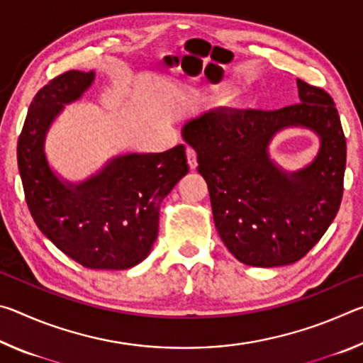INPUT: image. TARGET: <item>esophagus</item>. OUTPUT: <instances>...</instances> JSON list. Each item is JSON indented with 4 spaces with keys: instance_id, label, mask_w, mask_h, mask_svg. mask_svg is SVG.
<instances>
[{
    "instance_id": "obj_1",
    "label": "esophagus",
    "mask_w": 363,
    "mask_h": 363,
    "mask_svg": "<svg viewBox=\"0 0 363 363\" xmlns=\"http://www.w3.org/2000/svg\"><path fill=\"white\" fill-rule=\"evenodd\" d=\"M186 155H187L189 168H190V169H195V168H196V153H195V150L190 149V147H187Z\"/></svg>"
}]
</instances>
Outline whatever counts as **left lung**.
<instances>
[{
  "label": "left lung",
  "mask_w": 363,
  "mask_h": 363,
  "mask_svg": "<svg viewBox=\"0 0 363 363\" xmlns=\"http://www.w3.org/2000/svg\"><path fill=\"white\" fill-rule=\"evenodd\" d=\"M299 104L280 110L211 108L182 126L210 190L214 225L238 261L277 267L299 261L333 223L342 199L346 138L330 94L298 79ZM291 127L319 138L318 155L286 170L269 155Z\"/></svg>",
  "instance_id": "1"
}]
</instances>
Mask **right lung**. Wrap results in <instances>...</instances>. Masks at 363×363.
Listing matches in <instances>:
<instances>
[{
    "label": "right lung",
    "mask_w": 363,
    "mask_h": 363,
    "mask_svg": "<svg viewBox=\"0 0 363 363\" xmlns=\"http://www.w3.org/2000/svg\"><path fill=\"white\" fill-rule=\"evenodd\" d=\"M94 79V70H72L36 93L17 143V164L43 235L84 267L125 270L149 256L158 235L160 203L189 164L179 144L160 153L112 157L82 181L59 174L46 155L48 131Z\"/></svg>",
    "instance_id": "obj_1"
}]
</instances>
